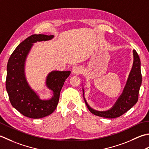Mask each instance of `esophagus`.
Segmentation results:
<instances>
[{
  "instance_id": "esophagus-1",
  "label": "esophagus",
  "mask_w": 149,
  "mask_h": 149,
  "mask_svg": "<svg viewBox=\"0 0 149 149\" xmlns=\"http://www.w3.org/2000/svg\"><path fill=\"white\" fill-rule=\"evenodd\" d=\"M81 71V69L80 67H79L78 65H75L72 69V73H74L75 74H80V72Z\"/></svg>"
}]
</instances>
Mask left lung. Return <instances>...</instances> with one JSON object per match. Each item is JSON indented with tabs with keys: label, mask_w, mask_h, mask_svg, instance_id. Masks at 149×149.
Here are the masks:
<instances>
[{
	"label": "left lung",
	"mask_w": 149,
	"mask_h": 149,
	"mask_svg": "<svg viewBox=\"0 0 149 149\" xmlns=\"http://www.w3.org/2000/svg\"><path fill=\"white\" fill-rule=\"evenodd\" d=\"M133 56H134V62H133L132 68L129 74L125 87L124 88L122 94L111 109L105 111H96L87 104L84 96L85 102L91 113L100 117L115 118L125 113L137 103L139 88L141 84L142 76L141 73L140 59L135 50H133Z\"/></svg>",
	"instance_id": "left-lung-1"
}]
</instances>
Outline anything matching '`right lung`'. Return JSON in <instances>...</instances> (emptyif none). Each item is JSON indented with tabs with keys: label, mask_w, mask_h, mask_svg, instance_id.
I'll return each mask as SVG.
<instances>
[{
	"label": "right lung",
	"mask_w": 149,
	"mask_h": 149,
	"mask_svg": "<svg viewBox=\"0 0 149 149\" xmlns=\"http://www.w3.org/2000/svg\"><path fill=\"white\" fill-rule=\"evenodd\" d=\"M53 35H33L18 45L9 58L6 87L12 106L24 116L33 119L49 116L55 110L60 93L70 71H53L47 75L45 84L53 92L50 100H41L31 89L25 77L24 66L26 57L36 42L52 39Z\"/></svg>",
	"instance_id": "add662e5"
}]
</instances>
